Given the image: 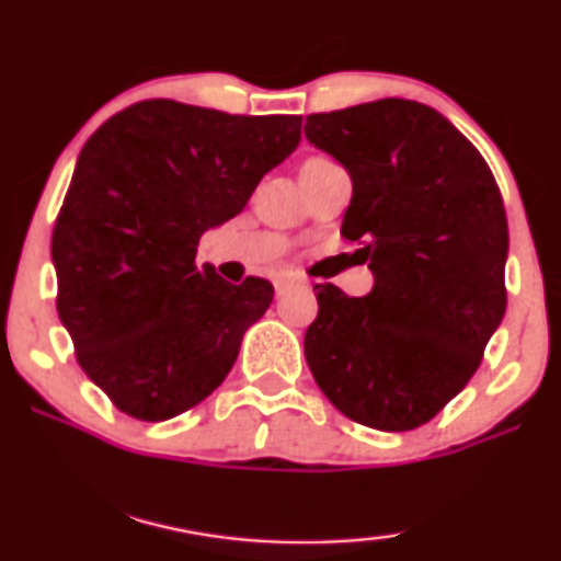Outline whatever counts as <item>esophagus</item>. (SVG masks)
Here are the masks:
<instances>
[{
  "label": "esophagus",
  "mask_w": 561,
  "mask_h": 561,
  "mask_svg": "<svg viewBox=\"0 0 561 561\" xmlns=\"http://www.w3.org/2000/svg\"><path fill=\"white\" fill-rule=\"evenodd\" d=\"M298 283H301V280H298L296 275H278V278H273L275 294H278V296H283V294H286V290L298 286Z\"/></svg>",
  "instance_id": "34e87169"
}]
</instances>
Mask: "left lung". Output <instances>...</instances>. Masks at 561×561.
Wrapping results in <instances>:
<instances>
[{"instance_id": "left-lung-1", "label": "left lung", "mask_w": 561, "mask_h": 561, "mask_svg": "<svg viewBox=\"0 0 561 561\" xmlns=\"http://www.w3.org/2000/svg\"><path fill=\"white\" fill-rule=\"evenodd\" d=\"M304 134L351 172L340 234L374 273L368 296L314 286L311 376L355 423L414 431L467 387L505 317L503 195L474 144L414 100L314 113Z\"/></svg>"}]
</instances>
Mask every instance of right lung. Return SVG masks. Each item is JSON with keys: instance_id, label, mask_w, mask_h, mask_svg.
<instances>
[{"instance_id": "1", "label": "right lung", "mask_w": 561, "mask_h": 561, "mask_svg": "<svg viewBox=\"0 0 561 561\" xmlns=\"http://www.w3.org/2000/svg\"><path fill=\"white\" fill-rule=\"evenodd\" d=\"M298 141V115L144 100L84 144L50 237L56 309L121 412L162 423L227 378L273 286L254 275L231 286L195 252Z\"/></svg>"}]
</instances>
